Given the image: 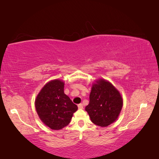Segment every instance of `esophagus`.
Wrapping results in <instances>:
<instances>
[{"label": "esophagus", "instance_id": "esophagus-1", "mask_svg": "<svg viewBox=\"0 0 159 159\" xmlns=\"http://www.w3.org/2000/svg\"><path fill=\"white\" fill-rule=\"evenodd\" d=\"M78 107H79V109H83V105L82 104H79V105H78Z\"/></svg>", "mask_w": 159, "mask_h": 159}]
</instances>
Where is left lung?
Wrapping results in <instances>:
<instances>
[{"instance_id":"1","label":"left lung","mask_w":159,"mask_h":159,"mask_svg":"<svg viewBox=\"0 0 159 159\" xmlns=\"http://www.w3.org/2000/svg\"><path fill=\"white\" fill-rule=\"evenodd\" d=\"M122 107L123 99L119 92L111 83L100 79L93 85L85 111L93 123L107 127L117 119Z\"/></svg>"}]
</instances>
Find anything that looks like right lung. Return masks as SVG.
I'll use <instances>...</instances> for the list:
<instances>
[{
  "label": "right lung",
  "instance_id": "obj_1",
  "mask_svg": "<svg viewBox=\"0 0 159 159\" xmlns=\"http://www.w3.org/2000/svg\"><path fill=\"white\" fill-rule=\"evenodd\" d=\"M64 86L61 80H51L42 88L35 102L41 120L52 130H60L68 125L78 109L64 94Z\"/></svg>",
  "mask_w": 159,
  "mask_h": 159
}]
</instances>
